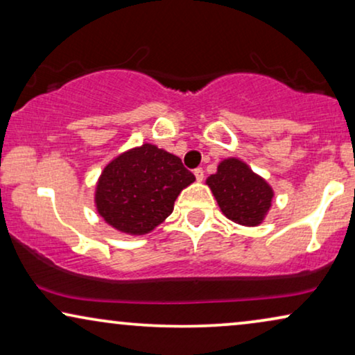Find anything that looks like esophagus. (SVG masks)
<instances>
[{
	"label": "esophagus",
	"instance_id": "obj_1",
	"mask_svg": "<svg viewBox=\"0 0 355 355\" xmlns=\"http://www.w3.org/2000/svg\"><path fill=\"white\" fill-rule=\"evenodd\" d=\"M193 176H196V179H197L198 182H202L203 181V169L202 168L193 169Z\"/></svg>",
	"mask_w": 355,
	"mask_h": 355
}]
</instances>
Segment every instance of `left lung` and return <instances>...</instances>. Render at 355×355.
Segmentation results:
<instances>
[{
	"instance_id": "obj_1",
	"label": "left lung",
	"mask_w": 355,
	"mask_h": 355,
	"mask_svg": "<svg viewBox=\"0 0 355 355\" xmlns=\"http://www.w3.org/2000/svg\"><path fill=\"white\" fill-rule=\"evenodd\" d=\"M223 215L242 226L263 223L273 202V189L239 158H226L215 174L207 178Z\"/></svg>"
}]
</instances>
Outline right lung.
<instances>
[{
	"mask_svg": "<svg viewBox=\"0 0 355 355\" xmlns=\"http://www.w3.org/2000/svg\"><path fill=\"white\" fill-rule=\"evenodd\" d=\"M196 181L181 158L144 144L106 164L95 187L98 215L116 231L144 236L173 213L182 189Z\"/></svg>",
	"mask_w": 355,
	"mask_h": 355,
	"instance_id": "add662e5",
	"label": "right lung"
}]
</instances>
